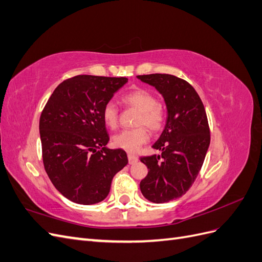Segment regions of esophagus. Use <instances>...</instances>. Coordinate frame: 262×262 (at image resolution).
<instances>
[{"instance_id":"1","label":"esophagus","mask_w":262,"mask_h":262,"mask_svg":"<svg viewBox=\"0 0 262 262\" xmlns=\"http://www.w3.org/2000/svg\"><path fill=\"white\" fill-rule=\"evenodd\" d=\"M128 160H129V164H136L139 161V158L134 154H128Z\"/></svg>"}]
</instances>
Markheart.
Listing matches in <instances>:
<instances>
[{"label":"heart","instance_id":"1","mask_svg":"<svg viewBox=\"0 0 262 262\" xmlns=\"http://www.w3.org/2000/svg\"><path fill=\"white\" fill-rule=\"evenodd\" d=\"M125 106L136 108L140 112L137 125H145L152 131L163 128L165 122L164 109L158 104L155 95L144 89H137L122 96ZM102 119L110 129H115L119 121V112L114 101H108L102 108ZM148 141V132L144 126L132 130H123L113 138L114 144L129 152L136 150Z\"/></svg>","mask_w":262,"mask_h":262}]
</instances>
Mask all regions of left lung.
<instances>
[{
    "label": "left lung",
    "instance_id": "left-lung-1",
    "mask_svg": "<svg viewBox=\"0 0 262 262\" xmlns=\"http://www.w3.org/2000/svg\"><path fill=\"white\" fill-rule=\"evenodd\" d=\"M164 97L167 120L153 148L161 155L141 157L148 172L141 192L154 203L184 195L199 173L210 145V128L202 100L187 81L170 74L138 75Z\"/></svg>",
    "mask_w": 262,
    "mask_h": 262
}]
</instances>
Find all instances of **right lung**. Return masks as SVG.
<instances>
[{
	"mask_svg": "<svg viewBox=\"0 0 262 262\" xmlns=\"http://www.w3.org/2000/svg\"><path fill=\"white\" fill-rule=\"evenodd\" d=\"M126 82V77L77 75L63 81L47 101L39 120L43 166L70 201H102L114 176L128 164L123 149L106 147L109 136L102 119L106 102Z\"/></svg>",
	"mask_w": 262,
	"mask_h": 262,
	"instance_id": "1",
	"label": "right lung"
}]
</instances>
